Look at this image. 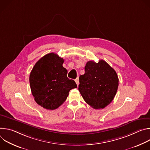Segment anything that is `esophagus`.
Masks as SVG:
<instances>
[{"label": "esophagus", "mask_w": 150, "mask_h": 150, "mask_svg": "<svg viewBox=\"0 0 150 150\" xmlns=\"http://www.w3.org/2000/svg\"><path fill=\"white\" fill-rule=\"evenodd\" d=\"M75 82H76V85H79V78H76L75 79Z\"/></svg>", "instance_id": "obj_1"}]
</instances>
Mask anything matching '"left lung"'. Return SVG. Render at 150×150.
<instances>
[{
  "instance_id": "8db88e82",
  "label": "left lung",
  "mask_w": 150,
  "mask_h": 150,
  "mask_svg": "<svg viewBox=\"0 0 150 150\" xmlns=\"http://www.w3.org/2000/svg\"><path fill=\"white\" fill-rule=\"evenodd\" d=\"M78 90L85 101L95 109H104L113 100L119 85L116 71L103 60L88 61L79 76Z\"/></svg>"
}]
</instances>
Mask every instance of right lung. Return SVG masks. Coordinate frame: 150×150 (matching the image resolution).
Here are the masks:
<instances>
[{
	"label": "right lung",
	"mask_w": 150,
	"mask_h": 150,
	"mask_svg": "<svg viewBox=\"0 0 150 150\" xmlns=\"http://www.w3.org/2000/svg\"><path fill=\"white\" fill-rule=\"evenodd\" d=\"M64 60L50 53L37 62L30 75L32 94L36 103L47 110L58 108L67 100L71 90L77 87L67 77Z\"/></svg>",
	"instance_id": "obj_1"
}]
</instances>
